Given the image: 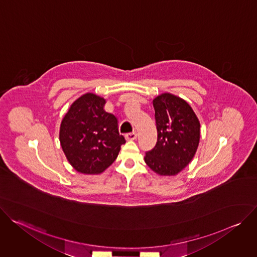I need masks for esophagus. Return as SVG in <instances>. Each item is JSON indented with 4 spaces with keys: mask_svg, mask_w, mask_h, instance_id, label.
Here are the masks:
<instances>
[{
    "mask_svg": "<svg viewBox=\"0 0 257 257\" xmlns=\"http://www.w3.org/2000/svg\"><path fill=\"white\" fill-rule=\"evenodd\" d=\"M136 137H137V133L136 132H130V133H127L125 135V138L127 140H134V139H136Z\"/></svg>",
    "mask_w": 257,
    "mask_h": 257,
    "instance_id": "34e87169",
    "label": "esophagus"
}]
</instances>
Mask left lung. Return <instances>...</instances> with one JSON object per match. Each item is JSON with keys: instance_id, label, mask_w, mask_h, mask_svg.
Returning <instances> with one entry per match:
<instances>
[{"instance_id": "1", "label": "left lung", "mask_w": 257, "mask_h": 257, "mask_svg": "<svg viewBox=\"0 0 257 257\" xmlns=\"http://www.w3.org/2000/svg\"><path fill=\"white\" fill-rule=\"evenodd\" d=\"M158 130L155 148L144 161L160 176H175L191 162L200 138V123L191 105L165 92L153 100Z\"/></svg>"}]
</instances>
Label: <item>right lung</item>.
Wrapping results in <instances>:
<instances>
[{
	"label": "right lung",
	"instance_id": "right-lung-1",
	"mask_svg": "<svg viewBox=\"0 0 257 257\" xmlns=\"http://www.w3.org/2000/svg\"><path fill=\"white\" fill-rule=\"evenodd\" d=\"M105 99L87 92L73 102L59 132L62 150L78 173L97 175L117 159L126 142L119 133L118 119L104 111Z\"/></svg>",
	"mask_w": 257,
	"mask_h": 257
}]
</instances>
